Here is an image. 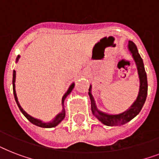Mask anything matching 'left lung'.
Returning a JSON list of instances; mask_svg holds the SVG:
<instances>
[{"instance_id": "left-lung-1", "label": "left lung", "mask_w": 159, "mask_h": 159, "mask_svg": "<svg viewBox=\"0 0 159 159\" xmlns=\"http://www.w3.org/2000/svg\"><path fill=\"white\" fill-rule=\"evenodd\" d=\"M128 48L132 54V57H133L136 63V66H137L140 86H139V95L136 98L135 102H134L132 106L127 111H124L120 114H118V115H109V114L104 113V112L99 111L96 106L95 100L92 95V86H90L88 94H89L90 99H91L92 114L102 124H104L105 125L118 126L121 125H125L129 121H130L132 119L134 118L140 112L141 109H142L146 101L147 93H148V81H147V75H146L144 66H143V59L141 58L140 55L138 52V48L134 42L129 41Z\"/></svg>"}]
</instances>
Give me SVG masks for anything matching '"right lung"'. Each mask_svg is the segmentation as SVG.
I'll use <instances>...</instances> for the list:
<instances>
[{"label":"right lung","instance_id":"add662e5","mask_svg":"<svg viewBox=\"0 0 159 159\" xmlns=\"http://www.w3.org/2000/svg\"><path fill=\"white\" fill-rule=\"evenodd\" d=\"M19 58H20V55H18V56H17V57H16V62H18ZM15 82H16V71L14 70L12 83H13V93H14V97H15V100H16V103H17V106H19V108H20V111L22 112V114H23L24 116H25L26 118L28 119L30 121L31 123L34 124V125H37V126H39V127H42V128H53V127L57 126V125H58V124H59L60 122H61V121H62V120L64 119L65 110H64V107H63V106H64V100H65V98H66V97H67V96L70 94V93H71V92L72 91V89L74 88V86H75L74 83H72V85L70 86L69 88H68V90L67 91V92H66V93L63 95V97H62V111H61L59 114H57V116H56V117L53 119V120L50 121V122H48V123H44V122H43V121L40 120H38V119L34 118V117L30 116V115H28V114L26 113L25 111H24L23 109H22V107H21L20 105V103H19V102H18L17 96H16V85H15Z\"/></svg>","mask_w":159,"mask_h":159}]
</instances>
